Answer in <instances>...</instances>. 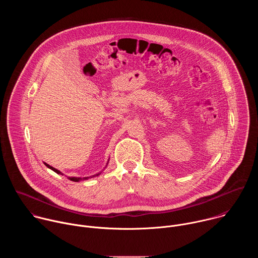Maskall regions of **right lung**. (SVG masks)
Returning <instances> with one entry per match:
<instances>
[{
  "label": "right lung",
  "mask_w": 258,
  "mask_h": 258,
  "mask_svg": "<svg viewBox=\"0 0 258 258\" xmlns=\"http://www.w3.org/2000/svg\"><path fill=\"white\" fill-rule=\"evenodd\" d=\"M108 162H109V160H108ZM108 162H107V164H108ZM44 164L48 167V168H50V169H52L53 171H55L56 173H58V174H62L63 175V173L60 171V170H58V169H56V168H54L53 166H51V165H49V164H47V163H45L44 162ZM107 166V165H106ZM102 172V171H101ZM101 172H98V173H96L95 175H92V176H87V177H77V176H68L67 178L68 179H70V180H72V181H81V180H85V179H88V178H90V177H95V176H98L99 174H101Z\"/></svg>",
  "instance_id": "1"
}]
</instances>
